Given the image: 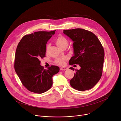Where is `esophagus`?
<instances>
[{"label": "esophagus", "mask_w": 121, "mask_h": 121, "mask_svg": "<svg viewBox=\"0 0 121 121\" xmlns=\"http://www.w3.org/2000/svg\"><path fill=\"white\" fill-rule=\"evenodd\" d=\"M67 68H66V67H61L60 68V70H62V71H63V70H67Z\"/></svg>", "instance_id": "esophagus-1"}]
</instances>
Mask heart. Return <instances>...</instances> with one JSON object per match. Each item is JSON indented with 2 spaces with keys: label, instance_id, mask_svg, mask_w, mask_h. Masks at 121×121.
<instances>
[{
  "label": "heart",
  "instance_id": "1",
  "mask_svg": "<svg viewBox=\"0 0 121 121\" xmlns=\"http://www.w3.org/2000/svg\"><path fill=\"white\" fill-rule=\"evenodd\" d=\"M56 43L57 45L61 48H63L64 47H67L68 44V41L66 38L62 35H59L56 40ZM49 47V44H48L46 45V50H48ZM67 59V57L66 56H63L59 57H57L55 60V63L61 65H63L65 64V61Z\"/></svg>",
  "mask_w": 121,
  "mask_h": 121
}]
</instances>
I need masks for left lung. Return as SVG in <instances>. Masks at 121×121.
Returning a JSON list of instances; mask_svg holds the SVG:
<instances>
[{"instance_id":"left-lung-1","label":"left lung","mask_w":121,"mask_h":121,"mask_svg":"<svg viewBox=\"0 0 121 121\" xmlns=\"http://www.w3.org/2000/svg\"><path fill=\"white\" fill-rule=\"evenodd\" d=\"M64 33L73 41L74 55L69 64L79 65L70 80L71 87L79 91L90 90L101 78L104 58V51L100 41L92 32L83 29L64 30ZM74 71V68L71 67Z\"/></svg>"}]
</instances>
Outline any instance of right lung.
Segmentation results:
<instances>
[{
	"mask_svg": "<svg viewBox=\"0 0 121 121\" xmlns=\"http://www.w3.org/2000/svg\"><path fill=\"white\" fill-rule=\"evenodd\" d=\"M55 31H37L25 35L17 46L15 70L23 85L31 92L41 94L47 91L53 85V76L59 71L56 65L44 69L39 60L45 57L46 44Z\"/></svg>",
	"mask_w": 121,
	"mask_h": 121,
	"instance_id": "right-lung-1",
	"label": "right lung"
}]
</instances>
